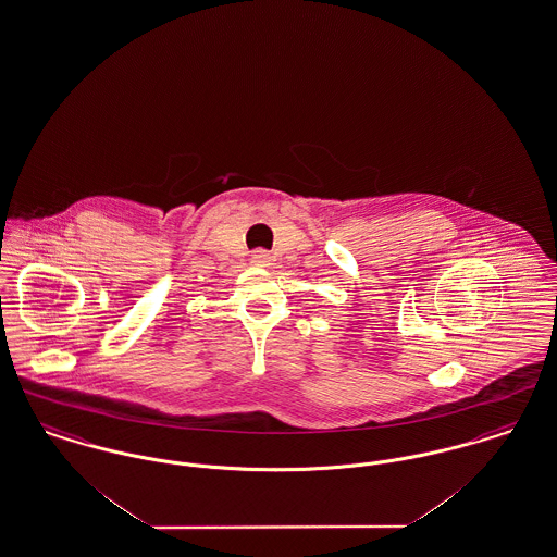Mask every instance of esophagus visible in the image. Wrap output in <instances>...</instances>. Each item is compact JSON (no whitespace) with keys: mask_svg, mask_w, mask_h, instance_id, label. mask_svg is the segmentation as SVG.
<instances>
[{"mask_svg":"<svg viewBox=\"0 0 557 557\" xmlns=\"http://www.w3.org/2000/svg\"><path fill=\"white\" fill-rule=\"evenodd\" d=\"M252 263L261 267L269 265L271 263V255L267 250H255L252 252Z\"/></svg>","mask_w":557,"mask_h":557,"instance_id":"esophagus-1","label":"esophagus"}]
</instances>
